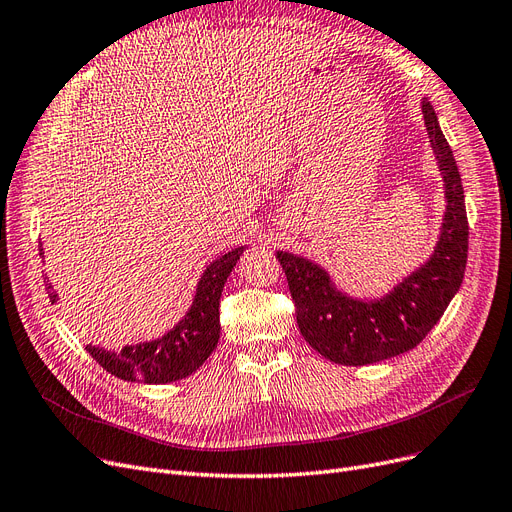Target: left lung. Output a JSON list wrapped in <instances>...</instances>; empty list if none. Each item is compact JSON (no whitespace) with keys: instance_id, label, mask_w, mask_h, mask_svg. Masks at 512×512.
Wrapping results in <instances>:
<instances>
[{"instance_id":"left-lung-1","label":"left lung","mask_w":512,"mask_h":512,"mask_svg":"<svg viewBox=\"0 0 512 512\" xmlns=\"http://www.w3.org/2000/svg\"><path fill=\"white\" fill-rule=\"evenodd\" d=\"M426 129L443 173L447 211L432 258L379 301H358L334 288L328 273L307 258L277 252L305 341L345 366H364L404 354L426 339L460 290L468 260L464 188L451 146L430 101H421Z\"/></svg>"}]
</instances>
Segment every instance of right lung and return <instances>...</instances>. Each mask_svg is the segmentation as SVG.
<instances>
[{
	"instance_id": "obj_1",
	"label": "right lung",
	"mask_w": 512,
	"mask_h": 512,
	"mask_svg": "<svg viewBox=\"0 0 512 512\" xmlns=\"http://www.w3.org/2000/svg\"><path fill=\"white\" fill-rule=\"evenodd\" d=\"M241 254L243 248H235L209 264L197 286L192 307L163 337L127 345L120 351H105L95 345H86V351L108 373L125 381L171 383L192 375L218 345L222 288ZM48 298L50 303H57V294L50 284Z\"/></svg>"
}]
</instances>
